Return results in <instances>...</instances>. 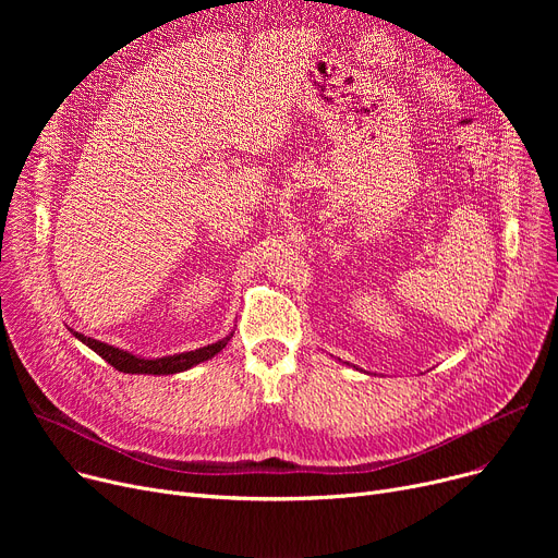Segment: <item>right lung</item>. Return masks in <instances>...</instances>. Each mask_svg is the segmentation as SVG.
Instances as JSON below:
<instances>
[{"label":"right lung","instance_id":"1","mask_svg":"<svg viewBox=\"0 0 558 558\" xmlns=\"http://www.w3.org/2000/svg\"><path fill=\"white\" fill-rule=\"evenodd\" d=\"M72 335L83 341L87 348H93L95 353L99 357H104L110 366H114L117 371L122 373H142V375H173V373H183L205 360H213L217 353H221V350L226 348V343L230 341L232 335H228L226 339L217 341V343H210V345H203V348H196V350H190V353H179V355H167V357H156V360H144L140 355H133V353H126V350H120L114 345H108L104 341H97L93 337H83L81 332H74Z\"/></svg>","mask_w":558,"mask_h":558}]
</instances>
